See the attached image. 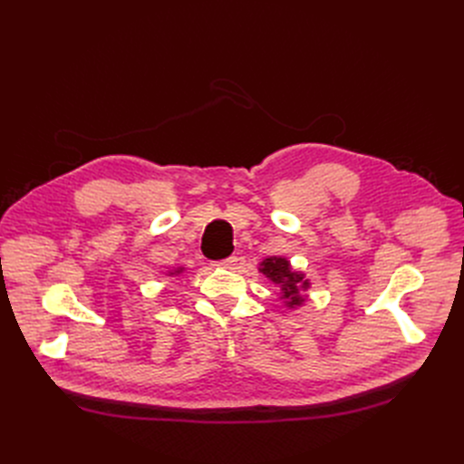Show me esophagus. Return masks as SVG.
<instances>
[{
  "mask_svg": "<svg viewBox=\"0 0 464 464\" xmlns=\"http://www.w3.org/2000/svg\"><path fill=\"white\" fill-rule=\"evenodd\" d=\"M236 262H237V256H228V258L218 260L217 266H220V268H234Z\"/></svg>",
  "mask_w": 464,
  "mask_h": 464,
  "instance_id": "esophagus-1",
  "label": "esophagus"
}]
</instances>
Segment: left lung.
<instances>
[{"label": "left lung", "instance_id": "8db88e82", "mask_svg": "<svg viewBox=\"0 0 464 464\" xmlns=\"http://www.w3.org/2000/svg\"><path fill=\"white\" fill-rule=\"evenodd\" d=\"M260 272L270 277L274 283L281 285V291H283V298H289L286 300V305L293 307V305H300L304 302L300 291H305L310 283L307 279H304V274L293 272L291 270V264L286 258H266L260 264Z\"/></svg>", "mask_w": 464, "mask_h": 464}]
</instances>
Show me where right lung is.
Wrapping results in <instances>:
<instances>
[{"label": "right lung", "instance_id": "obj_1", "mask_svg": "<svg viewBox=\"0 0 464 464\" xmlns=\"http://www.w3.org/2000/svg\"><path fill=\"white\" fill-rule=\"evenodd\" d=\"M173 274H181V268H179V270H175V272H173Z\"/></svg>", "mask_w": 464, "mask_h": 464}]
</instances>
